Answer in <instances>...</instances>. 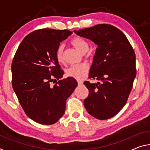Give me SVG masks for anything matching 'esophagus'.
<instances>
[{
  "label": "esophagus",
  "mask_w": 150,
  "mask_h": 150,
  "mask_svg": "<svg viewBox=\"0 0 150 150\" xmlns=\"http://www.w3.org/2000/svg\"><path fill=\"white\" fill-rule=\"evenodd\" d=\"M77 83H78V85H82L83 84V83L82 82V81H77Z\"/></svg>",
  "instance_id": "34e87169"
}]
</instances>
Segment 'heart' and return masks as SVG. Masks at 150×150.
Wrapping results in <instances>:
<instances>
[{"instance_id": "1", "label": "heart", "mask_w": 150, "mask_h": 150, "mask_svg": "<svg viewBox=\"0 0 150 150\" xmlns=\"http://www.w3.org/2000/svg\"><path fill=\"white\" fill-rule=\"evenodd\" d=\"M71 44L74 47L76 50L81 53L84 54L87 52L88 49V44L85 39L80 36H75L71 40ZM63 47L60 45L57 49L55 53V57L57 61L59 63L63 62ZM89 67L87 63H81V64L72 65L67 70V75L68 77H73L77 80H83L85 79L88 73Z\"/></svg>"}]
</instances>
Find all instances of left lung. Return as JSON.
<instances>
[{
    "label": "left lung",
    "mask_w": 150,
    "mask_h": 150,
    "mask_svg": "<svg viewBox=\"0 0 150 150\" xmlns=\"http://www.w3.org/2000/svg\"><path fill=\"white\" fill-rule=\"evenodd\" d=\"M74 32L98 46L88 77L97 82H84L88 89L85 107L96 118H110L126 105L132 88L136 75L135 53L124 33L110 24H97Z\"/></svg>",
    "instance_id": "1"
}]
</instances>
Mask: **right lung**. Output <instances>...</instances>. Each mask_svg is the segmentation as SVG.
I'll return each mask as SVG.
<instances>
[{"label": "right lung", "mask_w": 150, "mask_h": 150, "mask_svg": "<svg viewBox=\"0 0 150 150\" xmlns=\"http://www.w3.org/2000/svg\"><path fill=\"white\" fill-rule=\"evenodd\" d=\"M71 34L67 30H35L20 43L12 60V87L26 115L39 124L57 122L77 86L73 77L61 79L64 72L55 57L60 42Z\"/></svg>", "instance_id": "right-lung-1"}]
</instances>
